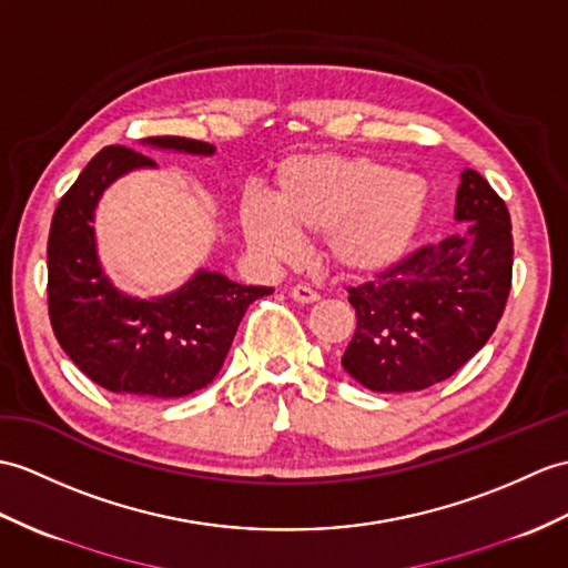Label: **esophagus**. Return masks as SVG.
Returning a JSON list of instances; mask_svg holds the SVG:
<instances>
[{
    "label": "esophagus",
    "mask_w": 568,
    "mask_h": 568,
    "mask_svg": "<svg viewBox=\"0 0 568 568\" xmlns=\"http://www.w3.org/2000/svg\"><path fill=\"white\" fill-rule=\"evenodd\" d=\"M290 295H293L295 302H302V305H312V302L320 300V293L312 290L310 285H295L293 290H290Z\"/></svg>",
    "instance_id": "obj_1"
}]
</instances>
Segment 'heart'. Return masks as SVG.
Here are the masks:
<instances>
[{"label": "heart", "instance_id": "heart-1", "mask_svg": "<svg viewBox=\"0 0 568 568\" xmlns=\"http://www.w3.org/2000/svg\"><path fill=\"white\" fill-rule=\"evenodd\" d=\"M426 179L363 154H295L275 171L271 203L246 195L240 224L271 263L293 261L300 234H326V256L348 278H377L412 252L428 220Z\"/></svg>", "mask_w": 568, "mask_h": 568}]
</instances>
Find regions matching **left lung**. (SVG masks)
<instances>
[{"label": "left lung", "instance_id": "8db88e82", "mask_svg": "<svg viewBox=\"0 0 568 568\" xmlns=\"http://www.w3.org/2000/svg\"><path fill=\"white\" fill-rule=\"evenodd\" d=\"M455 220L467 232L420 246L348 287L355 334L344 371L373 392H418L455 375L504 316L513 278L508 207L479 171L459 176Z\"/></svg>", "mask_w": 568, "mask_h": 568}]
</instances>
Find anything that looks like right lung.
Wrapping results in <instances>:
<instances>
[{"instance_id":"1","label":"right lung","mask_w":568,"mask_h":568,"mask_svg":"<svg viewBox=\"0 0 568 568\" xmlns=\"http://www.w3.org/2000/svg\"><path fill=\"white\" fill-rule=\"evenodd\" d=\"M152 148L213 154L210 142L162 135ZM154 166L123 144L103 148L60 197L48 236V314L58 344L99 387L144 399H176L203 389L227 358L236 326L273 287L240 285L217 271H197L176 293L128 297L101 271L94 207L111 183Z\"/></svg>"}]
</instances>
